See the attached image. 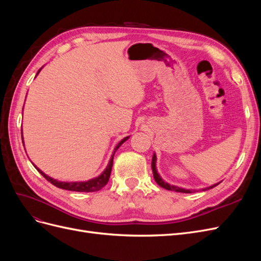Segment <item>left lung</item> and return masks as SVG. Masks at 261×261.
Segmentation results:
<instances>
[{
	"instance_id": "1",
	"label": "left lung",
	"mask_w": 261,
	"mask_h": 261,
	"mask_svg": "<svg viewBox=\"0 0 261 261\" xmlns=\"http://www.w3.org/2000/svg\"><path fill=\"white\" fill-rule=\"evenodd\" d=\"M151 169H152V173H153V177H154V180L156 181V184L168 189V191H173V192H178V193H185V194H189V193H193V192H196V189H186V188H183V187H178V186H175V185H171L169 183H167L161 176L159 173H158V170H156V154L155 152H153V155H152V161H151ZM220 184V181L217 184H213L209 187H204L202 188V191H207V189H210V188H213L216 187L217 185Z\"/></svg>"
}]
</instances>
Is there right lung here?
<instances>
[{
  "label": "right lung",
  "mask_w": 261,
  "mask_h": 261,
  "mask_svg": "<svg viewBox=\"0 0 261 261\" xmlns=\"http://www.w3.org/2000/svg\"><path fill=\"white\" fill-rule=\"evenodd\" d=\"M43 68V66L38 70V73L36 75V77L38 76V74L41 72V69ZM129 138V136L127 137H124L120 143H118L115 148H114V151L111 155V158H110V161L107 165V168L101 172V174L93 177V178H90L88 180H78V181H62V180H59V179H55L49 175H46L45 173H43L40 169H39L37 165H35L34 163V167L38 170V172L40 173V174L45 178L48 179L51 184H53L54 186H57L59 188H62V189H66V191H73V192H82V193H91V192H98L100 191V189L102 187H105L107 185V183L109 181V178H110V175H111V171H112V167H113V158H114V154L116 152V150L120 148L126 140H127ZM21 139H22V144H23V137H22V129H21ZM25 145V144H23Z\"/></svg>",
  "instance_id": "right-lung-1"
}]
</instances>
